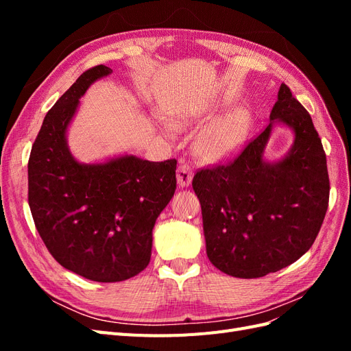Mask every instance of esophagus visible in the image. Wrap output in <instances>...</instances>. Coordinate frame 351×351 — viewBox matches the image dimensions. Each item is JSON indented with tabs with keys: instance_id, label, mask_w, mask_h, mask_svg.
<instances>
[{
	"instance_id": "obj_1",
	"label": "esophagus",
	"mask_w": 351,
	"mask_h": 351,
	"mask_svg": "<svg viewBox=\"0 0 351 351\" xmlns=\"http://www.w3.org/2000/svg\"><path fill=\"white\" fill-rule=\"evenodd\" d=\"M193 178V171L192 167H190L187 162L182 161L177 168V182L182 187H187L190 183H192Z\"/></svg>"
}]
</instances>
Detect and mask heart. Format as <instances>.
<instances>
[{
  "label": "heart",
  "instance_id": "1",
  "mask_svg": "<svg viewBox=\"0 0 351 351\" xmlns=\"http://www.w3.org/2000/svg\"><path fill=\"white\" fill-rule=\"evenodd\" d=\"M196 119L193 112L178 114L171 119L176 129H183ZM249 115L232 111L202 130L195 141V151L205 159H218L232 152L244 142L249 133Z\"/></svg>",
  "mask_w": 351,
  "mask_h": 351
}]
</instances>
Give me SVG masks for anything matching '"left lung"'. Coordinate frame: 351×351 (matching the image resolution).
Returning a JSON list of instances; mask_svg holds the SVG:
<instances>
[{
	"label": "left lung",
	"mask_w": 351,
	"mask_h": 351,
	"mask_svg": "<svg viewBox=\"0 0 351 351\" xmlns=\"http://www.w3.org/2000/svg\"><path fill=\"white\" fill-rule=\"evenodd\" d=\"M294 130L290 154L277 164L262 159L271 125L227 162L193 177L204 218L206 254L237 278L277 272L312 247L329 200L326 155L309 112L285 83L269 115Z\"/></svg>",
	"instance_id": "1"
}]
</instances>
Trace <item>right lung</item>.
Here are the masks:
<instances>
[{
    "mask_svg": "<svg viewBox=\"0 0 351 351\" xmlns=\"http://www.w3.org/2000/svg\"><path fill=\"white\" fill-rule=\"evenodd\" d=\"M112 70L80 74L44 119L32 146L29 206L47 249L61 267L98 282L129 280L151 261L152 228L177 187V159L121 156L83 165L69 152L66 130L89 84Z\"/></svg>",
    "mask_w": 351,
    "mask_h": 351,
    "instance_id": "right-lung-1",
    "label": "right lung"
}]
</instances>
